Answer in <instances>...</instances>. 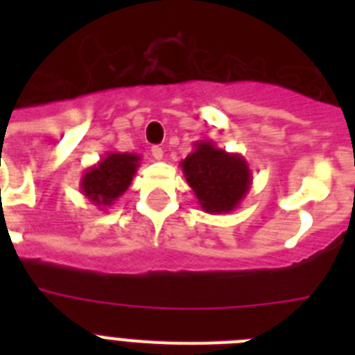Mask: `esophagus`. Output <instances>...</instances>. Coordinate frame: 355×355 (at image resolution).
Masks as SVG:
<instances>
[{
    "mask_svg": "<svg viewBox=\"0 0 355 355\" xmlns=\"http://www.w3.org/2000/svg\"><path fill=\"white\" fill-rule=\"evenodd\" d=\"M150 155H153V158H155V160H162V158H164V149H162V147H158V145H155V147L150 149Z\"/></svg>",
    "mask_w": 355,
    "mask_h": 355,
    "instance_id": "34e87169",
    "label": "esophagus"
}]
</instances>
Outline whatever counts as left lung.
Masks as SVG:
<instances>
[{
	"label": "left lung",
	"instance_id": "1",
	"mask_svg": "<svg viewBox=\"0 0 355 355\" xmlns=\"http://www.w3.org/2000/svg\"><path fill=\"white\" fill-rule=\"evenodd\" d=\"M180 167L206 214L234 211L252 184L247 160L237 153L219 149L210 139L195 141Z\"/></svg>",
	"mask_w": 355,
	"mask_h": 355
}]
</instances>
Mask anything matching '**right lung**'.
I'll return each instance as SVG.
<instances>
[{
	"instance_id": "right-lung-1",
	"label": "right lung",
	"mask_w": 355,
	"mask_h": 355,
	"mask_svg": "<svg viewBox=\"0 0 355 355\" xmlns=\"http://www.w3.org/2000/svg\"><path fill=\"white\" fill-rule=\"evenodd\" d=\"M141 156L136 153H107L96 166L86 169L80 178V191L97 208L112 206L132 182Z\"/></svg>"
}]
</instances>
